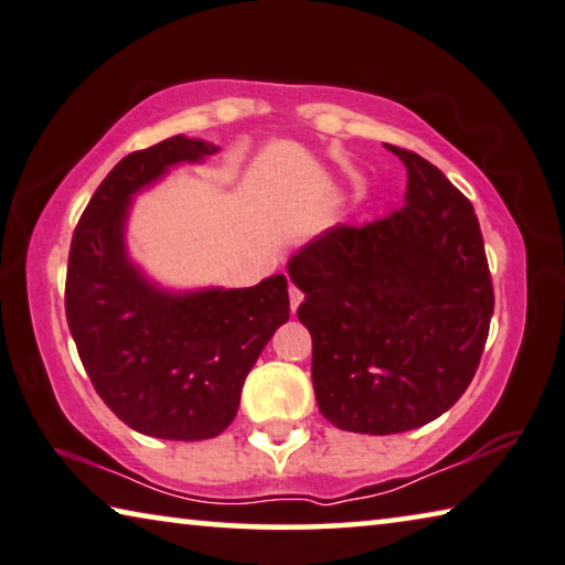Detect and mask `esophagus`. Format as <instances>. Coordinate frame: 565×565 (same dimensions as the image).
<instances>
[{
    "label": "esophagus",
    "mask_w": 565,
    "mask_h": 565,
    "mask_svg": "<svg viewBox=\"0 0 565 565\" xmlns=\"http://www.w3.org/2000/svg\"><path fill=\"white\" fill-rule=\"evenodd\" d=\"M300 302H302V292H300L298 288H290V310H292V312L298 310Z\"/></svg>",
    "instance_id": "obj_1"
}]
</instances>
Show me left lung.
<instances>
[{"label": "left lung", "mask_w": 565, "mask_h": 565, "mask_svg": "<svg viewBox=\"0 0 565 565\" xmlns=\"http://www.w3.org/2000/svg\"><path fill=\"white\" fill-rule=\"evenodd\" d=\"M404 206L363 227L320 232L290 257L306 292L312 388L338 429L398 434L445 414L488 341L494 292L472 204L419 153Z\"/></svg>", "instance_id": "obj_1"}]
</instances>
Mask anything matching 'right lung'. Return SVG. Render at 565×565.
<instances>
[{
	"label": "right lung",
	"instance_id": "add662e5",
	"mask_svg": "<svg viewBox=\"0 0 565 565\" xmlns=\"http://www.w3.org/2000/svg\"><path fill=\"white\" fill-rule=\"evenodd\" d=\"M216 151L171 136L120 159L85 206L67 259L65 316L95 392L120 422L159 439L227 429L247 373L290 318L285 275L255 288L169 290L128 257L134 196Z\"/></svg>",
	"mask_w": 565,
	"mask_h": 565
}]
</instances>
